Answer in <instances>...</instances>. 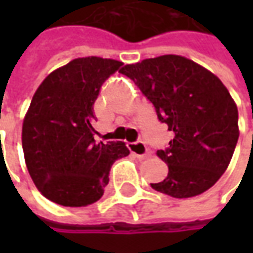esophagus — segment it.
<instances>
[{"label":"esophagus","mask_w":253,"mask_h":253,"mask_svg":"<svg viewBox=\"0 0 253 253\" xmlns=\"http://www.w3.org/2000/svg\"><path fill=\"white\" fill-rule=\"evenodd\" d=\"M127 148L130 149V152H131L137 159H145L146 156H148V148H146V145L141 141H138V142H131L127 145Z\"/></svg>","instance_id":"esophagus-1"}]
</instances>
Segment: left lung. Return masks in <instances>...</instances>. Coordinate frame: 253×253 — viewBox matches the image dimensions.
<instances>
[{
    "instance_id": "left-lung-1",
    "label": "left lung",
    "mask_w": 253,
    "mask_h": 253,
    "mask_svg": "<svg viewBox=\"0 0 253 253\" xmlns=\"http://www.w3.org/2000/svg\"><path fill=\"white\" fill-rule=\"evenodd\" d=\"M154 105L159 121L173 131L169 148L157 150L168 176L153 183L173 198L201 195L228 168L239 139V111L222 81L206 67L181 55H161L125 65Z\"/></svg>"
}]
</instances>
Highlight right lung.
I'll return each instance as SVG.
<instances>
[{
  "mask_svg": "<svg viewBox=\"0 0 253 253\" xmlns=\"http://www.w3.org/2000/svg\"><path fill=\"white\" fill-rule=\"evenodd\" d=\"M115 59L85 57L51 72L36 89L23 122L21 142L31 179L42 195L66 207L97 202L114 161L130 154L125 142L96 143L93 104Z\"/></svg>",
  "mask_w": 253,
  "mask_h": 253,
  "instance_id": "add662e5",
  "label": "right lung"
}]
</instances>
